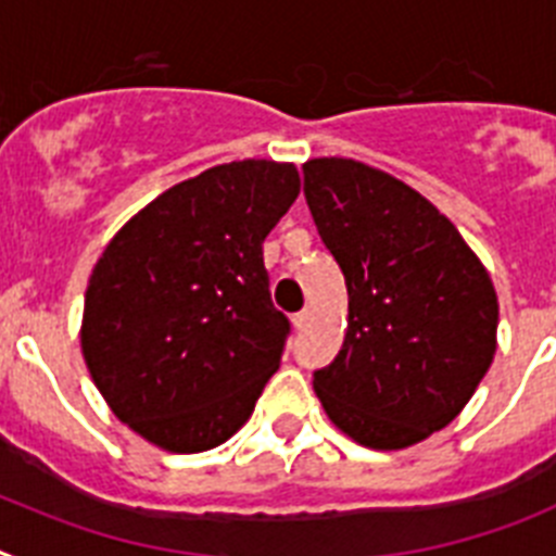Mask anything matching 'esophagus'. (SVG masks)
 I'll return each mask as SVG.
<instances>
[{"label": "esophagus", "mask_w": 556, "mask_h": 556, "mask_svg": "<svg viewBox=\"0 0 556 556\" xmlns=\"http://www.w3.org/2000/svg\"><path fill=\"white\" fill-rule=\"evenodd\" d=\"M307 325H311V311H299L296 316H293V327H296V330H305Z\"/></svg>", "instance_id": "obj_1"}]
</instances>
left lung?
Returning <instances> with one entry per match:
<instances>
[{"label": "left lung", "instance_id": "8db88e82", "mask_svg": "<svg viewBox=\"0 0 556 556\" xmlns=\"http://www.w3.org/2000/svg\"><path fill=\"white\" fill-rule=\"evenodd\" d=\"M305 198L350 293L344 346L313 389L355 442L400 451L442 431L495 355L498 296L456 226L400 178L305 162Z\"/></svg>", "mask_w": 556, "mask_h": 556}]
</instances>
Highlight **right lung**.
<instances>
[{"instance_id": "right-lung-1", "label": "right lung", "mask_w": 556, "mask_h": 556, "mask_svg": "<svg viewBox=\"0 0 556 556\" xmlns=\"http://www.w3.org/2000/svg\"><path fill=\"white\" fill-rule=\"evenodd\" d=\"M296 195L293 164H218L162 192L105 245L80 346L111 412L153 445L218 447L279 369L291 321L271 302L263 240Z\"/></svg>"}]
</instances>
